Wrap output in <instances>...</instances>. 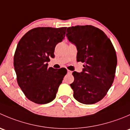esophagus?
Returning a JSON list of instances; mask_svg holds the SVG:
<instances>
[{"mask_svg":"<svg viewBox=\"0 0 130 130\" xmlns=\"http://www.w3.org/2000/svg\"><path fill=\"white\" fill-rule=\"evenodd\" d=\"M67 73H69V74H71V73H72V72L70 71V70H67Z\"/></svg>","mask_w":130,"mask_h":130,"instance_id":"34e87169","label":"esophagus"}]
</instances>
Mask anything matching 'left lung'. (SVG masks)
<instances>
[{"instance_id": "left-lung-1", "label": "left lung", "mask_w": 130, "mask_h": 130, "mask_svg": "<svg viewBox=\"0 0 130 130\" xmlns=\"http://www.w3.org/2000/svg\"><path fill=\"white\" fill-rule=\"evenodd\" d=\"M67 32L68 40L77 46V61L84 63L82 72L72 73L73 97L82 104H95L104 98L113 83L116 51L106 34L93 26L69 27Z\"/></svg>"}]
</instances>
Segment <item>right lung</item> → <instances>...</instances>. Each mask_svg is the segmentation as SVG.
<instances>
[{
	"label": "right lung",
	"mask_w": 130,
	"mask_h": 130,
	"mask_svg": "<svg viewBox=\"0 0 130 130\" xmlns=\"http://www.w3.org/2000/svg\"><path fill=\"white\" fill-rule=\"evenodd\" d=\"M66 27H39L31 29L18 43L14 56L17 81L26 98L39 104L55 98L67 73L65 69L48 67L56 45L65 38Z\"/></svg>",
	"instance_id": "right-lung-1"
}]
</instances>
